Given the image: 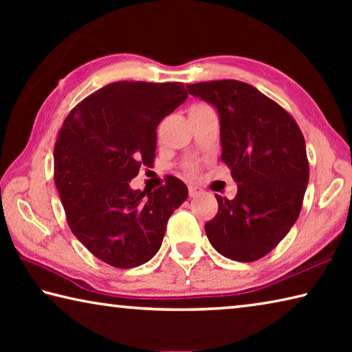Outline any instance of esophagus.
<instances>
[{"label": "esophagus", "instance_id": "obj_1", "mask_svg": "<svg viewBox=\"0 0 352 352\" xmlns=\"http://www.w3.org/2000/svg\"><path fill=\"white\" fill-rule=\"evenodd\" d=\"M188 190H189V197H195V195H197V194L200 192V188L192 186V184H189Z\"/></svg>", "mask_w": 352, "mask_h": 352}]
</instances>
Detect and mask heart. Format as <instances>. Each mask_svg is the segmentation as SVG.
I'll return each mask as SVG.
<instances>
[{"mask_svg":"<svg viewBox=\"0 0 352 352\" xmlns=\"http://www.w3.org/2000/svg\"><path fill=\"white\" fill-rule=\"evenodd\" d=\"M199 105H204V104H195V105H194V107H199Z\"/></svg>","mask_w":352,"mask_h":352,"instance_id":"obj_1","label":"heart"}]
</instances>
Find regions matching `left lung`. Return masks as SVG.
<instances>
[{"label":"left lung","instance_id":"obj_1","mask_svg":"<svg viewBox=\"0 0 352 352\" xmlns=\"http://www.w3.org/2000/svg\"><path fill=\"white\" fill-rule=\"evenodd\" d=\"M216 107L222 162L237 183L233 200L216 195L219 211L205 225L225 258L253 262L270 253L300 216L309 183L306 142L287 111L239 80L186 85Z\"/></svg>","mask_w":352,"mask_h":352}]
</instances>
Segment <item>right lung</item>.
Here are the masks:
<instances>
[{"label":"right lung","mask_w":352,"mask_h":352,"mask_svg":"<svg viewBox=\"0 0 352 352\" xmlns=\"http://www.w3.org/2000/svg\"><path fill=\"white\" fill-rule=\"evenodd\" d=\"M180 82H113L77 104L54 146V182L73 234L116 269L151 261L170 214L188 199L177 177L153 192L132 189L152 168L157 127L184 102Z\"/></svg>","instance_id":"obj_1"}]
</instances>
